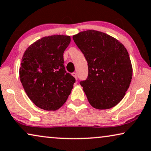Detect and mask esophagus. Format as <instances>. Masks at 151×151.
<instances>
[{
	"instance_id": "obj_1",
	"label": "esophagus",
	"mask_w": 151,
	"mask_h": 151,
	"mask_svg": "<svg viewBox=\"0 0 151 151\" xmlns=\"http://www.w3.org/2000/svg\"><path fill=\"white\" fill-rule=\"evenodd\" d=\"M72 76H73V77L75 78V79H76V80H77V79H78V75H77V73H76V72H73V73H72Z\"/></svg>"
}]
</instances>
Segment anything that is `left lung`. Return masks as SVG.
<instances>
[{
  "instance_id": "8db88e82",
  "label": "left lung",
  "mask_w": 151,
  "mask_h": 151,
  "mask_svg": "<svg viewBox=\"0 0 151 151\" xmlns=\"http://www.w3.org/2000/svg\"><path fill=\"white\" fill-rule=\"evenodd\" d=\"M73 39L88 62V78L80 84L88 102L98 110L116 106L125 95L133 76L125 47L113 37L95 30L80 32Z\"/></svg>"
}]
</instances>
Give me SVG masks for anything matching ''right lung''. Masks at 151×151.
<instances>
[{
    "instance_id": "obj_1",
    "label": "right lung",
    "mask_w": 151,
    "mask_h": 151,
    "mask_svg": "<svg viewBox=\"0 0 151 151\" xmlns=\"http://www.w3.org/2000/svg\"><path fill=\"white\" fill-rule=\"evenodd\" d=\"M70 42V36L44 37L24 53L19 78L28 97L39 108L58 110L71 94L76 80L65 71L63 59Z\"/></svg>"
}]
</instances>
